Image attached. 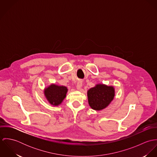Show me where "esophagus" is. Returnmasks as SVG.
<instances>
[{
  "instance_id": "34e87169",
  "label": "esophagus",
  "mask_w": 157,
  "mask_h": 157,
  "mask_svg": "<svg viewBox=\"0 0 157 157\" xmlns=\"http://www.w3.org/2000/svg\"><path fill=\"white\" fill-rule=\"evenodd\" d=\"M77 90H80L82 89V81H78V83H77Z\"/></svg>"
}]
</instances>
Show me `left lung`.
Listing matches in <instances>:
<instances>
[{"label": "left lung", "instance_id": "obj_1", "mask_svg": "<svg viewBox=\"0 0 157 157\" xmlns=\"http://www.w3.org/2000/svg\"><path fill=\"white\" fill-rule=\"evenodd\" d=\"M90 107L95 111L106 108L112 101L115 96V90L112 86L97 84L87 92Z\"/></svg>", "mask_w": 157, "mask_h": 157}]
</instances>
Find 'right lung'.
<instances>
[{
    "label": "right lung",
    "instance_id": "obj_1",
    "mask_svg": "<svg viewBox=\"0 0 157 157\" xmlns=\"http://www.w3.org/2000/svg\"><path fill=\"white\" fill-rule=\"evenodd\" d=\"M67 88L63 86H58L51 84L44 90L45 97L49 103L53 106H59L66 97Z\"/></svg>",
    "mask_w": 157,
    "mask_h": 157
}]
</instances>
